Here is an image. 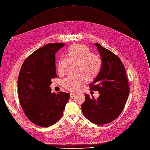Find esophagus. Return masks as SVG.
<instances>
[{
  "label": "esophagus",
  "instance_id": "obj_1",
  "mask_svg": "<svg viewBox=\"0 0 150 150\" xmlns=\"http://www.w3.org/2000/svg\"><path fill=\"white\" fill-rule=\"evenodd\" d=\"M70 98H74L76 95V93H70Z\"/></svg>",
  "mask_w": 150,
  "mask_h": 150
}]
</instances>
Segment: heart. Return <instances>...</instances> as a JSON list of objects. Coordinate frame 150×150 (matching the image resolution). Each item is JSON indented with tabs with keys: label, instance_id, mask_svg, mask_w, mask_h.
<instances>
[{
	"label": "heart",
	"instance_id": "b5f03b06",
	"mask_svg": "<svg viewBox=\"0 0 150 150\" xmlns=\"http://www.w3.org/2000/svg\"><path fill=\"white\" fill-rule=\"evenodd\" d=\"M66 58H61L57 64V71L62 76L66 73L69 64H76L74 73L77 74L68 76L62 82L64 88L71 92L79 90L85 79L88 81L94 80L99 74L102 68L101 58L93 54L90 49L84 45L76 44L66 50Z\"/></svg>",
	"mask_w": 150,
	"mask_h": 150
}]
</instances>
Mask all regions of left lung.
I'll return each mask as SVG.
<instances>
[{
  "label": "left lung",
  "instance_id": "left-lung-1",
  "mask_svg": "<svg viewBox=\"0 0 150 150\" xmlns=\"http://www.w3.org/2000/svg\"><path fill=\"white\" fill-rule=\"evenodd\" d=\"M95 45L101 57L102 68L89 86L91 90L98 91L100 95L96 99L85 94L86 100L81 108L89 121L103 125L120 115L127 102L129 88L125 68L121 59L99 44Z\"/></svg>",
  "mask_w": 150,
  "mask_h": 150
}]
</instances>
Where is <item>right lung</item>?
Masks as SVG:
<instances>
[{"mask_svg":"<svg viewBox=\"0 0 150 150\" xmlns=\"http://www.w3.org/2000/svg\"><path fill=\"white\" fill-rule=\"evenodd\" d=\"M64 43L45 45L30 55L22 65L17 84L20 103L27 118L36 125L47 127L64 114L70 94L52 93L51 79L57 78L56 52Z\"/></svg>","mask_w":150,"mask_h":150,"instance_id":"add662e5","label":"right lung"}]
</instances>
